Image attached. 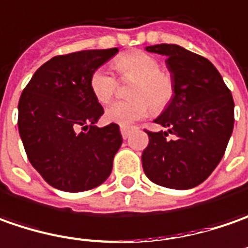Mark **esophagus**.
Wrapping results in <instances>:
<instances>
[{"label":"esophagus","instance_id":"esophagus-1","mask_svg":"<svg viewBox=\"0 0 248 248\" xmlns=\"http://www.w3.org/2000/svg\"><path fill=\"white\" fill-rule=\"evenodd\" d=\"M132 126H121V134H122V137H124V140L130 136V132H132Z\"/></svg>","mask_w":248,"mask_h":248}]
</instances>
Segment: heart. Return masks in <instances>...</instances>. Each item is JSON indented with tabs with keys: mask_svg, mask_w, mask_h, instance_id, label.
I'll return each mask as SVG.
<instances>
[{
	"mask_svg": "<svg viewBox=\"0 0 248 248\" xmlns=\"http://www.w3.org/2000/svg\"><path fill=\"white\" fill-rule=\"evenodd\" d=\"M114 68L122 79H134L130 88V100H119L106 111V119L111 124L129 126L148 115L152 106L156 109L166 107L174 94L171 74L160 70L158 59L150 53L134 50L119 56ZM89 86L98 103H109L116 92L115 77L104 68L94 70Z\"/></svg>",
	"mask_w": 248,
	"mask_h": 248,
	"instance_id": "1",
	"label": "heart"
}]
</instances>
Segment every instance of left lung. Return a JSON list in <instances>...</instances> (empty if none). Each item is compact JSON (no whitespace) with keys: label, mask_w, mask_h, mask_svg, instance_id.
Instances as JSON below:
<instances>
[{"label":"left lung","mask_w":248,"mask_h":248,"mask_svg":"<svg viewBox=\"0 0 248 248\" xmlns=\"http://www.w3.org/2000/svg\"><path fill=\"white\" fill-rule=\"evenodd\" d=\"M165 55L174 94L155 124L167 132H148L142 169L152 183L171 189L202 184L225 154L233 130L235 103L217 68L206 57L173 44L147 46ZM175 139H167L168 133Z\"/></svg>","instance_id":"obj_1"}]
</instances>
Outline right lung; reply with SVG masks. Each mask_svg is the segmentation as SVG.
<instances>
[{
  "label": "right lung",
  "instance_id": "1",
  "mask_svg": "<svg viewBox=\"0 0 248 248\" xmlns=\"http://www.w3.org/2000/svg\"><path fill=\"white\" fill-rule=\"evenodd\" d=\"M118 47L56 56L23 90L17 126L32 167L53 188L82 192L111 174L122 144L119 126L97 127L104 109L89 86L92 73Z\"/></svg>",
  "mask_w": 248,
  "mask_h": 248
}]
</instances>
